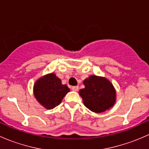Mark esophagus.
I'll use <instances>...</instances> for the list:
<instances>
[{"label":"esophagus","instance_id":"1","mask_svg":"<svg viewBox=\"0 0 149 149\" xmlns=\"http://www.w3.org/2000/svg\"><path fill=\"white\" fill-rule=\"evenodd\" d=\"M71 89L74 91H77L79 90V86H72Z\"/></svg>","mask_w":149,"mask_h":149}]
</instances>
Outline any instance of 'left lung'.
I'll return each instance as SVG.
<instances>
[{"mask_svg": "<svg viewBox=\"0 0 149 149\" xmlns=\"http://www.w3.org/2000/svg\"><path fill=\"white\" fill-rule=\"evenodd\" d=\"M85 88L79 91L84 105L92 112L100 113L109 109L115 102V90L105 78L91 76L84 81Z\"/></svg>", "mask_w": 149, "mask_h": 149, "instance_id": "8db88e82", "label": "left lung"}]
</instances>
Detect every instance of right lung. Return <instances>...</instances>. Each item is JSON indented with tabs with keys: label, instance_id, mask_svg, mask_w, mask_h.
<instances>
[{
	"label": "right lung",
	"instance_id": "1",
	"mask_svg": "<svg viewBox=\"0 0 149 149\" xmlns=\"http://www.w3.org/2000/svg\"><path fill=\"white\" fill-rule=\"evenodd\" d=\"M70 91L61 79L50 73L37 81L34 86V94L37 101L47 109H52L62 102L65 94Z\"/></svg>",
	"mask_w": 149,
	"mask_h": 149
}]
</instances>
